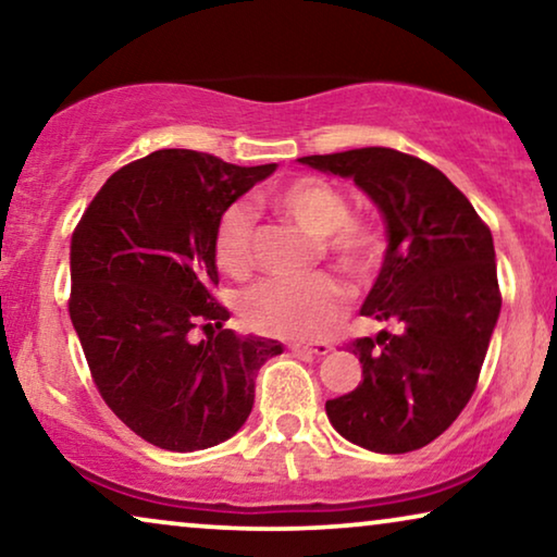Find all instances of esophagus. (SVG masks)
Segmentation results:
<instances>
[{
  "label": "esophagus",
  "instance_id": "34e87169",
  "mask_svg": "<svg viewBox=\"0 0 557 557\" xmlns=\"http://www.w3.org/2000/svg\"><path fill=\"white\" fill-rule=\"evenodd\" d=\"M294 355H304V357H324L332 352L330 342H314V345H292Z\"/></svg>",
  "mask_w": 557,
  "mask_h": 557
}]
</instances>
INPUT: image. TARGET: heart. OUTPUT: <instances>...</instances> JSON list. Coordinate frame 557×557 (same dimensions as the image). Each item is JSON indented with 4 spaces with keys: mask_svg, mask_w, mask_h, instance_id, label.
Instances as JSON below:
<instances>
[{
    "mask_svg": "<svg viewBox=\"0 0 557 557\" xmlns=\"http://www.w3.org/2000/svg\"><path fill=\"white\" fill-rule=\"evenodd\" d=\"M265 205L314 235V258L345 273L352 286H368L383 269L385 238L370 220L349 215V200L332 182L296 177L273 189ZM212 253L220 271L246 278L256 269V215L248 205L235 202L220 218ZM347 307V292L332 273L304 278H271L243 296L240 314L250 330L269 337L307 339L332 330Z\"/></svg>",
    "mask_w": 557,
    "mask_h": 557,
    "instance_id": "b5f03b06",
    "label": "heart"
}]
</instances>
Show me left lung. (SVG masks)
Masks as SVG:
<instances>
[{
  "label": "left lung",
  "instance_id": "8db88e82",
  "mask_svg": "<svg viewBox=\"0 0 557 557\" xmlns=\"http://www.w3.org/2000/svg\"><path fill=\"white\" fill-rule=\"evenodd\" d=\"M299 162L352 177L387 225L385 263L360 314L393 330L349 342L362 383L326 400V416L370 451H416L476 391L502 309L490 225L444 172L413 154L364 147Z\"/></svg>",
  "mask_w": 557,
  "mask_h": 557
}]
</instances>
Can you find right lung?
<instances>
[{
  "mask_svg": "<svg viewBox=\"0 0 557 557\" xmlns=\"http://www.w3.org/2000/svg\"><path fill=\"white\" fill-rule=\"evenodd\" d=\"M276 164L238 166L193 149H159L121 166L71 240L67 311L90 377L136 436L166 451L231 438L253 408L263 337L223 330L212 240L223 212ZM202 329L209 339L191 342Z\"/></svg>",
  "mask_w": 557,
  "mask_h": 557,
  "instance_id": "add662e5",
  "label": "right lung"
}]
</instances>
